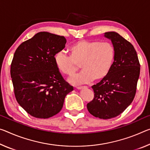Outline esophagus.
Segmentation results:
<instances>
[{"label": "esophagus", "instance_id": "1", "mask_svg": "<svg viewBox=\"0 0 150 150\" xmlns=\"http://www.w3.org/2000/svg\"><path fill=\"white\" fill-rule=\"evenodd\" d=\"M83 88H87V87H85V86H81V87H77V89H83Z\"/></svg>", "mask_w": 150, "mask_h": 150}]
</instances>
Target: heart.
<instances>
[{
	"label": "heart",
	"mask_w": 150,
	"mask_h": 150,
	"mask_svg": "<svg viewBox=\"0 0 150 150\" xmlns=\"http://www.w3.org/2000/svg\"><path fill=\"white\" fill-rule=\"evenodd\" d=\"M70 55L59 51L54 56L58 70L64 75H72L79 68L83 71L73 76L69 81L73 85L86 83L105 78L110 72L115 60V51L109 42L82 40L69 47Z\"/></svg>",
	"instance_id": "heart-1"
}]
</instances>
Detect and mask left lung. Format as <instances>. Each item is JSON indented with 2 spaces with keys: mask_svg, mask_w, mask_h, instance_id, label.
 I'll list each match as a JSON object with an SVG mask.
<instances>
[{
  "mask_svg": "<svg viewBox=\"0 0 150 150\" xmlns=\"http://www.w3.org/2000/svg\"><path fill=\"white\" fill-rule=\"evenodd\" d=\"M115 51V60L109 74L91 87L94 98L87 104L89 112L103 120L122 113L134 99L140 65L134 47L116 32H107Z\"/></svg>",
  "mask_w": 150,
  "mask_h": 150,
  "instance_id": "8db88e82",
  "label": "left lung"
}]
</instances>
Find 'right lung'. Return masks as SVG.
Segmentation results:
<instances>
[{
  "label": "right lung",
  "instance_id": "add662e5",
  "mask_svg": "<svg viewBox=\"0 0 150 150\" xmlns=\"http://www.w3.org/2000/svg\"><path fill=\"white\" fill-rule=\"evenodd\" d=\"M65 38L48 32L37 33L16 49L11 77L16 99L33 117L47 119L61 110L73 87L66 82L54 63L65 48Z\"/></svg>",
  "mask_w": 150,
  "mask_h": 150
}]
</instances>
